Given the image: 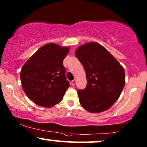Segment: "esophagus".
<instances>
[{
    "mask_svg": "<svg viewBox=\"0 0 147 147\" xmlns=\"http://www.w3.org/2000/svg\"><path fill=\"white\" fill-rule=\"evenodd\" d=\"M75 83H76V81L75 80V79H74V80H72V81H71V84L72 86H75Z\"/></svg>",
    "mask_w": 147,
    "mask_h": 147,
    "instance_id": "obj_1",
    "label": "esophagus"
}]
</instances>
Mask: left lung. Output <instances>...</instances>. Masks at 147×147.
I'll list each match as a JSON object with an SVG mask.
<instances>
[{
  "label": "left lung",
  "mask_w": 147,
  "mask_h": 147,
  "mask_svg": "<svg viewBox=\"0 0 147 147\" xmlns=\"http://www.w3.org/2000/svg\"><path fill=\"white\" fill-rule=\"evenodd\" d=\"M86 74L87 86L78 90L79 102L90 113L109 109L119 98L125 85V72L109 51L94 42L81 45L75 52Z\"/></svg>",
  "instance_id": "8db88e82"
}]
</instances>
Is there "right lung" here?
Listing matches in <instances>:
<instances>
[{
    "label": "right lung",
    "instance_id": "right-lung-1",
    "mask_svg": "<svg viewBox=\"0 0 147 147\" xmlns=\"http://www.w3.org/2000/svg\"><path fill=\"white\" fill-rule=\"evenodd\" d=\"M68 52V48L48 43L23 65L20 75L23 90L37 105L50 108L63 99L70 86L63 65Z\"/></svg>",
    "mask_w": 147,
    "mask_h": 147
}]
</instances>
